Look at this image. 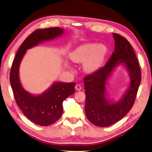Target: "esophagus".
<instances>
[{
  "label": "esophagus",
  "instance_id": "obj_1",
  "mask_svg": "<svg viewBox=\"0 0 152 152\" xmlns=\"http://www.w3.org/2000/svg\"><path fill=\"white\" fill-rule=\"evenodd\" d=\"M75 89H76V90H78V91L81 90V89H82L81 86L80 85V84H77L76 85V86H75Z\"/></svg>",
  "mask_w": 152,
  "mask_h": 152
}]
</instances>
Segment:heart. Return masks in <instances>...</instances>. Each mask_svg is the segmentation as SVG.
Here are the masks:
<instances>
[{
	"instance_id": "1",
	"label": "heart",
	"mask_w": 152,
	"mask_h": 152,
	"mask_svg": "<svg viewBox=\"0 0 152 152\" xmlns=\"http://www.w3.org/2000/svg\"><path fill=\"white\" fill-rule=\"evenodd\" d=\"M107 52L104 45L87 43L76 48L70 54V59L74 62H83L84 70L88 72L97 70L102 65Z\"/></svg>"
}]
</instances>
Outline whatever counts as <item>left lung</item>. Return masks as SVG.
I'll list each match as a JSON object with an SVG mask.
<instances>
[{
	"label": "left lung",
	"instance_id": "obj_1",
	"mask_svg": "<svg viewBox=\"0 0 152 152\" xmlns=\"http://www.w3.org/2000/svg\"><path fill=\"white\" fill-rule=\"evenodd\" d=\"M115 48L104 66L84 77L85 112L93 124L98 127L111 126L123 118L132 109L141 82V70L136 55L128 40L113 33ZM124 64L131 77V85L124 98L117 103L109 102L105 96L106 80L115 65Z\"/></svg>",
	"mask_w": 152,
	"mask_h": 152
}]
</instances>
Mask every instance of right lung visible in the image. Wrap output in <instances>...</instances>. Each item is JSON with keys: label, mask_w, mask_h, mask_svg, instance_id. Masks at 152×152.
<instances>
[{"label": "right lung", "mask_w": 152, "mask_h": 152, "mask_svg": "<svg viewBox=\"0 0 152 152\" xmlns=\"http://www.w3.org/2000/svg\"><path fill=\"white\" fill-rule=\"evenodd\" d=\"M63 30L58 27L34 30L20 46L11 67L10 82L16 102L28 119L39 126L51 125L61 117L63 102L74 93L76 83L55 82L42 94L33 96L22 87L18 77L19 66L26 50L59 37Z\"/></svg>", "instance_id": "obj_1"}]
</instances>
